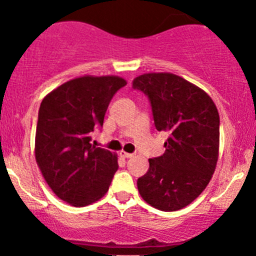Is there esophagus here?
<instances>
[{"label":"esophagus","instance_id":"34e87169","mask_svg":"<svg viewBox=\"0 0 256 256\" xmlns=\"http://www.w3.org/2000/svg\"><path fill=\"white\" fill-rule=\"evenodd\" d=\"M120 155L122 158H126V159H128V158H132L134 156V154H130V152H124V150H121Z\"/></svg>","mask_w":256,"mask_h":256}]
</instances>
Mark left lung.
Instances as JSON below:
<instances>
[{
    "label": "left lung",
    "mask_w": 256,
    "mask_h": 256,
    "mask_svg": "<svg viewBox=\"0 0 256 256\" xmlns=\"http://www.w3.org/2000/svg\"><path fill=\"white\" fill-rule=\"evenodd\" d=\"M132 88L149 97L158 131L169 135L166 152L149 159V170L138 179L142 200L172 212L192 204L204 192L216 169L220 116L212 98L173 73H145Z\"/></svg>",
    "instance_id": "obj_1"
}]
</instances>
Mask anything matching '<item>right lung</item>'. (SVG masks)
<instances>
[{"label": "right lung", "mask_w": 256, "mask_h": 256, "mask_svg": "<svg viewBox=\"0 0 256 256\" xmlns=\"http://www.w3.org/2000/svg\"><path fill=\"white\" fill-rule=\"evenodd\" d=\"M126 83L117 76H82L42 101L35 159L52 192L72 206L101 200L118 169L117 155L90 144V132L104 125L110 101Z\"/></svg>", "instance_id": "add662e5"}]
</instances>
